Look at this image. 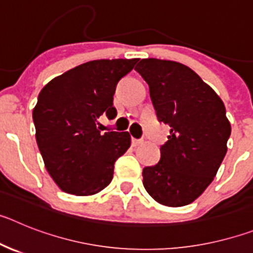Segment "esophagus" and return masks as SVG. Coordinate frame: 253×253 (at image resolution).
Segmentation results:
<instances>
[{
    "mask_svg": "<svg viewBox=\"0 0 253 253\" xmlns=\"http://www.w3.org/2000/svg\"><path fill=\"white\" fill-rule=\"evenodd\" d=\"M131 143H133V146H140V144H143V139H135V138H133L131 139Z\"/></svg>",
    "mask_w": 253,
    "mask_h": 253,
    "instance_id": "34e87169",
    "label": "esophagus"
}]
</instances>
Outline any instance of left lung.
Wrapping results in <instances>:
<instances>
[{
  "label": "left lung",
  "instance_id": "1",
  "mask_svg": "<svg viewBox=\"0 0 253 253\" xmlns=\"http://www.w3.org/2000/svg\"><path fill=\"white\" fill-rule=\"evenodd\" d=\"M135 71L148 84L158 120L171 128L158 163L143 169V185L162 205L191 204L211 184L227 153L231 123L224 104L178 62L147 58Z\"/></svg>",
  "mask_w": 253,
  "mask_h": 253
}]
</instances>
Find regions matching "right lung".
<instances>
[{
    "instance_id": "obj_1",
    "label": "right lung",
    "mask_w": 253,
    "mask_h": 253,
    "mask_svg": "<svg viewBox=\"0 0 253 253\" xmlns=\"http://www.w3.org/2000/svg\"><path fill=\"white\" fill-rule=\"evenodd\" d=\"M133 59H97L53 78L33 110L35 138L46 171L64 193L90 196L110 184L115 161L130 147L128 131L96 128L102 114L116 116L115 87Z\"/></svg>"
}]
</instances>
